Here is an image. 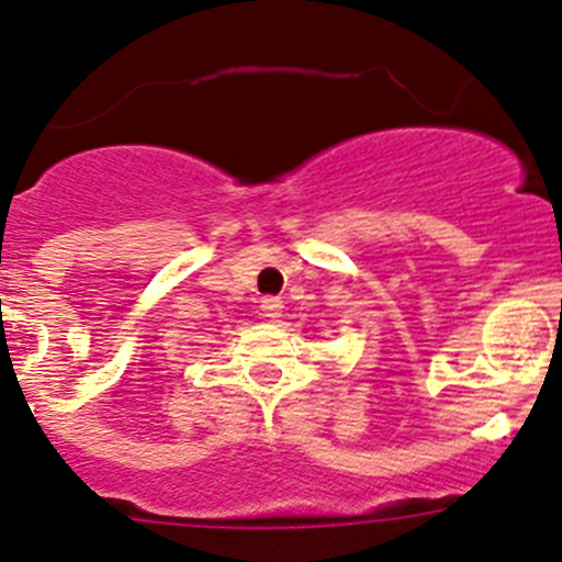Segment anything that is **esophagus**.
I'll use <instances>...</instances> for the list:
<instances>
[{"label": "esophagus", "mask_w": 562, "mask_h": 562, "mask_svg": "<svg viewBox=\"0 0 562 562\" xmlns=\"http://www.w3.org/2000/svg\"><path fill=\"white\" fill-rule=\"evenodd\" d=\"M260 307H262V316L280 318L282 316V296H262Z\"/></svg>", "instance_id": "34e87169"}]
</instances>
